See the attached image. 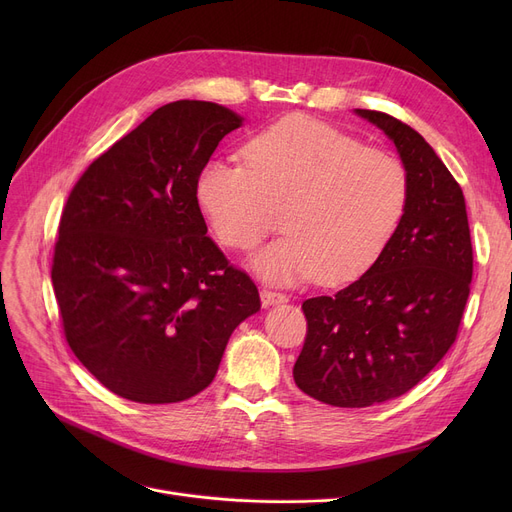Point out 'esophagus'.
Returning <instances> with one entry per match:
<instances>
[{
    "mask_svg": "<svg viewBox=\"0 0 512 512\" xmlns=\"http://www.w3.org/2000/svg\"><path fill=\"white\" fill-rule=\"evenodd\" d=\"M286 301H288V297H286V294H282V292H274V290H267V288L261 290V303H263V307L282 305Z\"/></svg>",
    "mask_w": 512,
    "mask_h": 512,
    "instance_id": "1",
    "label": "esophagus"
}]
</instances>
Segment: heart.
I'll use <instances>...</instances> for the list:
<instances>
[{"label": "heart", "instance_id": "obj_1", "mask_svg": "<svg viewBox=\"0 0 512 512\" xmlns=\"http://www.w3.org/2000/svg\"><path fill=\"white\" fill-rule=\"evenodd\" d=\"M407 193L394 155L305 114L255 134L245 164L209 159L195 178V201L226 247H257L282 211L284 234L249 261L274 284L359 278L390 242Z\"/></svg>", "mask_w": 512, "mask_h": 512}]
</instances>
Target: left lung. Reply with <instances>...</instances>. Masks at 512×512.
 <instances>
[{
  "instance_id": "8db88e82",
  "label": "left lung",
  "mask_w": 512,
  "mask_h": 512,
  "mask_svg": "<svg viewBox=\"0 0 512 512\" xmlns=\"http://www.w3.org/2000/svg\"><path fill=\"white\" fill-rule=\"evenodd\" d=\"M355 114L394 143L409 193L378 261L332 297L303 303L309 328L294 384L342 409L398 398L440 363L459 332L473 276L465 197L432 145L384 112Z\"/></svg>"
}]
</instances>
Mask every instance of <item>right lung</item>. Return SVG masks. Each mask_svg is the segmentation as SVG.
Instances as JSON below:
<instances>
[{"instance_id":"obj_1","label":"right lung","mask_w":512,"mask_h":512,"mask_svg":"<svg viewBox=\"0 0 512 512\" xmlns=\"http://www.w3.org/2000/svg\"><path fill=\"white\" fill-rule=\"evenodd\" d=\"M245 118L211 101L155 110L80 176L51 284L76 359L114 394L168 405L205 390L232 332L261 309L253 280L205 236L195 178Z\"/></svg>"}]
</instances>
